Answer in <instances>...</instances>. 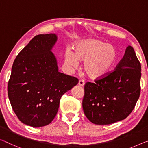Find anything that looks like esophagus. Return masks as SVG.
Returning a JSON list of instances; mask_svg holds the SVG:
<instances>
[{"label": "esophagus", "mask_w": 148, "mask_h": 148, "mask_svg": "<svg viewBox=\"0 0 148 148\" xmlns=\"http://www.w3.org/2000/svg\"><path fill=\"white\" fill-rule=\"evenodd\" d=\"M84 84H85V82H84V81L82 80V79H79V82H78V85L79 86H84Z\"/></svg>", "instance_id": "esophagus-1"}]
</instances>
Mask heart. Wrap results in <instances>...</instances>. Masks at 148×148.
<instances>
[{
	"mask_svg": "<svg viewBox=\"0 0 148 148\" xmlns=\"http://www.w3.org/2000/svg\"><path fill=\"white\" fill-rule=\"evenodd\" d=\"M117 60L116 49L97 39L79 41L74 47V53L68 49L64 56V65L70 69H76L79 61L84 62V71L93 79H103L111 74Z\"/></svg>",
	"mask_w": 148,
	"mask_h": 148,
	"instance_id": "heart-1",
	"label": "heart"
}]
</instances>
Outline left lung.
Returning <instances> with one entry per match:
<instances>
[{"mask_svg": "<svg viewBox=\"0 0 148 148\" xmlns=\"http://www.w3.org/2000/svg\"><path fill=\"white\" fill-rule=\"evenodd\" d=\"M141 64L132 47L128 45L115 70L105 78L84 86L82 107L86 116L97 125L126 119L140 94Z\"/></svg>", "mask_w": 148, "mask_h": 148, "instance_id": "left-lung-1", "label": "left lung"}]
</instances>
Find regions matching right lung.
<instances>
[{"label": "right lung", "instance_id": "right-lung-1", "mask_svg": "<svg viewBox=\"0 0 148 148\" xmlns=\"http://www.w3.org/2000/svg\"><path fill=\"white\" fill-rule=\"evenodd\" d=\"M55 34L35 36L16 57L8 84L14 112L25 125L37 128L50 124L62 95L78 83V78L58 72L51 49Z\"/></svg>", "mask_w": 148, "mask_h": 148}]
</instances>
